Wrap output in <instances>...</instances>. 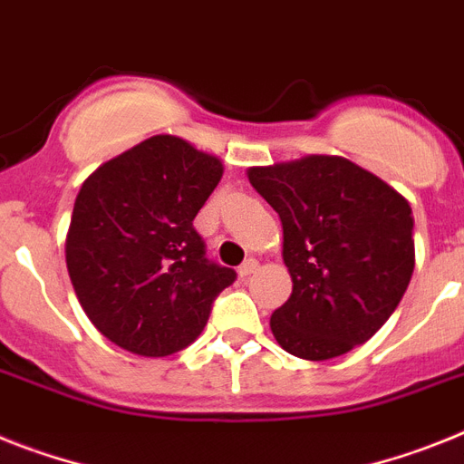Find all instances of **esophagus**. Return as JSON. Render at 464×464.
Returning <instances> with one entry per match:
<instances>
[{"mask_svg":"<svg viewBox=\"0 0 464 464\" xmlns=\"http://www.w3.org/2000/svg\"><path fill=\"white\" fill-rule=\"evenodd\" d=\"M256 268H259V262L256 259H245V264H240L238 276L240 278H250V276L256 274Z\"/></svg>","mask_w":464,"mask_h":464,"instance_id":"esophagus-1","label":"esophagus"}]
</instances>
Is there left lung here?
I'll return each instance as SVG.
<instances>
[{
	"label": "left lung",
	"instance_id": "8db88e82",
	"mask_svg": "<svg viewBox=\"0 0 464 464\" xmlns=\"http://www.w3.org/2000/svg\"><path fill=\"white\" fill-rule=\"evenodd\" d=\"M278 212L292 295L271 333L287 353L328 361L382 328L412 268V209L387 181L340 155L247 169Z\"/></svg>",
	"mask_w": 464,
	"mask_h": 464
}]
</instances>
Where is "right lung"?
I'll return each instance as SVG.
<instances>
[{
    "instance_id": "add662e5",
    "label": "right lung",
    "mask_w": 464,
    "mask_h": 464,
    "mask_svg": "<svg viewBox=\"0 0 464 464\" xmlns=\"http://www.w3.org/2000/svg\"><path fill=\"white\" fill-rule=\"evenodd\" d=\"M224 165L172 134L150 136L89 174L75 198L65 264L103 337L139 356L198 340L214 297L236 280L193 228Z\"/></svg>"
}]
</instances>
